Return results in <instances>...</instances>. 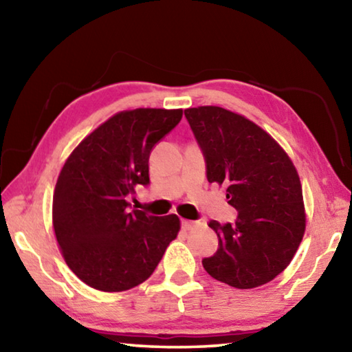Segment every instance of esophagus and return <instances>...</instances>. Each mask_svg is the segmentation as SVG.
<instances>
[{
  "label": "esophagus",
  "mask_w": 352,
  "mask_h": 352,
  "mask_svg": "<svg viewBox=\"0 0 352 352\" xmlns=\"http://www.w3.org/2000/svg\"><path fill=\"white\" fill-rule=\"evenodd\" d=\"M194 226H195V222H190V220H183V222H182V228H183L184 231L192 230Z\"/></svg>",
  "instance_id": "1"
}]
</instances>
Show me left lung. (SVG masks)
Returning <instances> with one entry per match:
<instances>
[{"mask_svg":"<svg viewBox=\"0 0 352 352\" xmlns=\"http://www.w3.org/2000/svg\"><path fill=\"white\" fill-rule=\"evenodd\" d=\"M205 153L210 183L225 186L236 223L210 226L219 248L205 270L236 289L270 283L294 259L306 230L302 188L284 148L239 113L205 105L184 110Z\"/></svg>","mask_w":352,"mask_h":352,"instance_id":"1","label":"left lung"}]
</instances>
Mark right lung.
Instances as JSON below:
<instances>
[{
	"label": "right lung",
	"mask_w": 352,
	"mask_h": 352,
	"mask_svg": "<svg viewBox=\"0 0 352 352\" xmlns=\"http://www.w3.org/2000/svg\"><path fill=\"white\" fill-rule=\"evenodd\" d=\"M182 109L124 110L85 136L65 162L52 197V228L65 262L90 287L124 292L152 275L180 231L175 214L130 210L148 183L152 147L174 129Z\"/></svg>",
	"instance_id": "obj_1"
}]
</instances>
